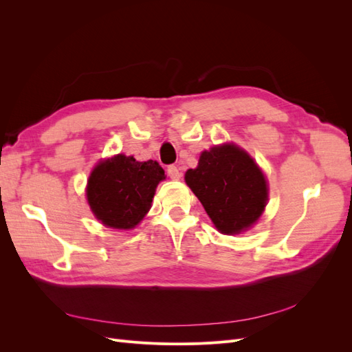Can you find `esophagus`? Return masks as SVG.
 <instances>
[{
	"label": "esophagus",
	"mask_w": 352,
	"mask_h": 352,
	"mask_svg": "<svg viewBox=\"0 0 352 352\" xmlns=\"http://www.w3.org/2000/svg\"><path fill=\"white\" fill-rule=\"evenodd\" d=\"M167 175L170 179H173V180H177V179H180V176H182V173H180V170L176 166H168Z\"/></svg>",
	"instance_id": "obj_1"
}]
</instances>
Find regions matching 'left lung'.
Here are the masks:
<instances>
[{
  "instance_id": "obj_1",
  "label": "left lung",
  "mask_w": 352,
  "mask_h": 352,
  "mask_svg": "<svg viewBox=\"0 0 352 352\" xmlns=\"http://www.w3.org/2000/svg\"><path fill=\"white\" fill-rule=\"evenodd\" d=\"M185 180L214 226L226 235L247 230L267 204V184L254 160L235 145L204 151Z\"/></svg>"
}]
</instances>
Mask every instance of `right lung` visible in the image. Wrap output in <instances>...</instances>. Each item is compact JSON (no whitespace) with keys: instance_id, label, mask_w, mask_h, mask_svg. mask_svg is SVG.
Returning a JSON list of instances; mask_svg holds the SVG:
<instances>
[{"instance_id":"1","label":"right lung","mask_w":352,"mask_h":352,"mask_svg":"<svg viewBox=\"0 0 352 352\" xmlns=\"http://www.w3.org/2000/svg\"><path fill=\"white\" fill-rule=\"evenodd\" d=\"M164 179L157 162H136L123 154L94 168L87 197L95 217L114 229H132L151 207L155 188Z\"/></svg>"}]
</instances>
